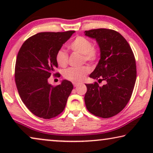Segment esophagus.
Returning <instances> with one entry per match:
<instances>
[{"label": "esophagus", "instance_id": "obj_1", "mask_svg": "<svg viewBox=\"0 0 153 153\" xmlns=\"http://www.w3.org/2000/svg\"><path fill=\"white\" fill-rule=\"evenodd\" d=\"M73 85H74V87H76V86H77V85H78V83H73Z\"/></svg>", "mask_w": 153, "mask_h": 153}]
</instances>
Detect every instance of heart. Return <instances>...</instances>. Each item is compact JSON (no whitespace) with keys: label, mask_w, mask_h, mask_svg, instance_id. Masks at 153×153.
I'll return each mask as SVG.
<instances>
[{"label":"heart","mask_w":153,"mask_h":153,"mask_svg":"<svg viewBox=\"0 0 153 153\" xmlns=\"http://www.w3.org/2000/svg\"><path fill=\"white\" fill-rule=\"evenodd\" d=\"M70 49L75 53L82 55V62L95 63L100 56L99 49L94 47L93 42L86 37L78 36L70 45ZM56 61L60 67L65 68L68 63V55L65 51L60 49L56 54ZM90 68L83 66L81 68H71L63 73L65 78L74 83L82 81L90 72Z\"/></svg>","instance_id":"1"}]
</instances>
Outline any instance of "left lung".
I'll use <instances>...</instances> for the list:
<instances>
[{
  "mask_svg": "<svg viewBox=\"0 0 153 153\" xmlns=\"http://www.w3.org/2000/svg\"><path fill=\"white\" fill-rule=\"evenodd\" d=\"M86 36L95 39L100 49V59L90 77L105 81L85 84L84 100L88 111L96 116H116L130 100L137 79L133 51L126 39L116 30L106 28L85 30Z\"/></svg>",
  "mask_w": 153,
  "mask_h": 153,
  "instance_id": "1",
  "label": "left lung"
}]
</instances>
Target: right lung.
<instances>
[{
    "label": "right lung",
    "instance_id": "1",
    "mask_svg": "<svg viewBox=\"0 0 153 153\" xmlns=\"http://www.w3.org/2000/svg\"><path fill=\"white\" fill-rule=\"evenodd\" d=\"M75 32L39 33L27 39L18 52L15 64V83L22 102L35 116L50 119L63 111L72 83L63 80L56 86L48 79L58 68L56 54Z\"/></svg>",
    "mask_w": 153,
    "mask_h": 153
}]
</instances>
